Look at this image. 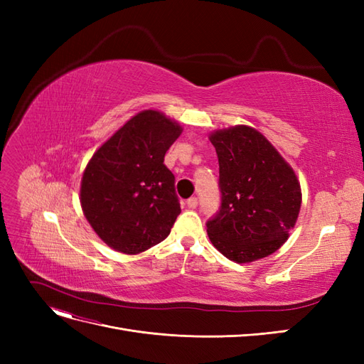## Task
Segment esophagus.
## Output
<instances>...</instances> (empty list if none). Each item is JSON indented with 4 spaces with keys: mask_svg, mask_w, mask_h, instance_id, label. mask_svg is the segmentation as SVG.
<instances>
[{
    "mask_svg": "<svg viewBox=\"0 0 364 364\" xmlns=\"http://www.w3.org/2000/svg\"><path fill=\"white\" fill-rule=\"evenodd\" d=\"M186 205H188V208L194 209L197 208V205H199V199H197V197H190V199L186 200Z\"/></svg>",
    "mask_w": 364,
    "mask_h": 364,
    "instance_id": "1",
    "label": "esophagus"
}]
</instances>
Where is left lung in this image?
<instances>
[{"label": "left lung", "mask_w": 364, "mask_h": 364, "mask_svg": "<svg viewBox=\"0 0 364 364\" xmlns=\"http://www.w3.org/2000/svg\"><path fill=\"white\" fill-rule=\"evenodd\" d=\"M218 158V211L206 222L211 243L226 258L250 262L289 238L299 214L301 185L290 165L247 126L209 136Z\"/></svg>", "instance_id": "obj_1"}]
</instances>
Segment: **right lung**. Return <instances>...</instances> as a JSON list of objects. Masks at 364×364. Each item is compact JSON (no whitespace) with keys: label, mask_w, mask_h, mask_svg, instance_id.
Instances as JSON below:
<instances>
[{"label":"right lung","mask_w":364,"mask_h":364,"mask_svg":"<svg viewBox=\"0 0 364 364\" xmlns=\"http://www.w3.org/2000/svg\"><path fill=\"white\" fill-rule=\"evenodd\" d=\"M181 134V126L165 115L144 111L94 153L83 173L80 202L106 245L139 253L168 237L181 203L164 156Z\"/></svg>","instance_id":"obj_1"}]
</instances>
